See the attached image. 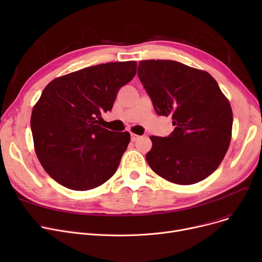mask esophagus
Here are the masks:
<instances>
[{
	"label": "esophagus",
	"instance_id": "1",
	"mask_svg": "<svg viewBox=\"0 0 262 262\" xmlns=\"http://www.w3.org/2000/svg\"><path fill=\"white\" fill-rule=\"evenodd\" d=\"M140 138V136H138V135H136V134H130V140L133 141V142H135V141H137Z\"/></svg>",
	"mask_w": 262,
	"mask_h": 262
}]
</instances>
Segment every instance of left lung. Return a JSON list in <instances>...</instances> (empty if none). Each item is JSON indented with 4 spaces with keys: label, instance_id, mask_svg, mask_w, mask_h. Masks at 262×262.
I'll use <instances>...</instances> for the list:
<instances>
[{
    "label": "left lung",
    "instance_id": "obj_1",
    "mask_svg": "<svg viewBox=\"0 0 262 262\" xmlns=\"http://www.w3.org/2000/svg\"><path fill=\"white\" fill-rule=\"evenodd\" d=\"M138 77L158 116H171L168 137L150 136L145 158L171 183L192 185L211 175L231 139L232 112L215 79L174 60H141Z\"/></svg>",
    "mask_w": 262,
    "mask_h": 262
}]
</instances>
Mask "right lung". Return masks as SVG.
Wrapping results in <instances>:
<instances>
[{
    "instance_id": "obj_1",
    "label": "right lung",
    "mask_w": 262,
    "mask_h": 262,
    "mask_svg": "<svg viewBox=\"0 0 262 262\" xmlns=\"http://www.w3.org/2000/svg\"><path fill=\"white\" fill-rule=\"evenodd\" d=\"M136 70V61L107 62L55 78L45 88L31 127L37 157L54 181L85 191L116 173L130 135L103 128L100 120Z\"/></svg>"
}]
</instances>
